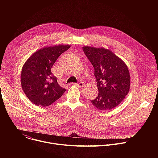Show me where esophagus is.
<instances>
[{"label":"esophagus","mask_w":158,"mask_h":158,"mask_svg":"<svg viewBox=\"0 0 158 158\" xmlns=\"http://www.w3.org/2000/svg\"><path fill=\"white\" fill-rule=\"evenodd\" d=\"M74 84L77 85V86H79V87H84V86L85 85V84H84V82H79V83H77V84Z\"/></svg>","instance_id":"1"}]
</instances>
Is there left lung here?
I'll use <instances>...</instances> for the list:
<instances>
[{
  "label": "left lung",
  "mask_w": 158,
  "mask_h": 158,
  "mask_svg": "<svg viewBox=\"0 0 158 158\" xmlns=\"http://www.w3.org/2000/svg\"><path fill=\"white\" fill-rule=\"evenodd\" d=\"M93 64L98 88V97L91 101L99 110H110L119 105L130 89V74L125 62L109 49L82 47Z\"/></svg>",
  "instance_id": "8db88e82"
}]
</instances>
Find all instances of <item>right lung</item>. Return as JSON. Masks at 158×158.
Here are the masks:
<instances>
[{
  "label": "right lung",
  "instance_id": "right-lung-1",
  "mask_svg": "<svg viewBox=\"0 0 158 158\" xmlns=\"http://www.w3.org/2000/svg\"><path fill=\"white\" fill-rule=\"evenodd\" d=\"M71 45L59 44L44 47L32 54L22 67L20 82L22 90L35 105L50 106L65 93L51 68L57 58Z\"/></svg>",
  "mask_w": 158,
  "mask_h": 158
}]
</instances>
